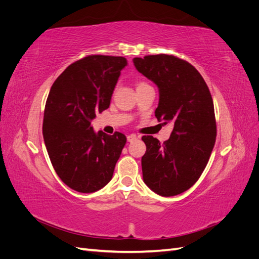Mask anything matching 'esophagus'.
<instances>
[{
  "label": "esophagus",
  "instance_id": "1",
  "mask_svg": "<svg viewBox=\"0 0 259 259\" xmlns=\"http://www.w3.org/2000/svg\"><path fill=\"white\" fill-rule=\"evenodd\" d=\"M136 139H137V136H136V135H134V134H132V135H128V136H127V142H128V143L135 142Z\"/></svg>",
  "mask_w": 259,
  "mask_h": 259
}]
</instances>
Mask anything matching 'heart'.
<instances>
[{
	"label": "heart",
	"mask_w": 259,
	"mask_h": 259,
	"mask_svg": "<svg viewBox=\"0 0 259 259\" xmlns=\"http://www.w3.org/2000/svg\"><path fill=\"white\" fill-rule=\"evenodd\" d=\"M145 85H148V84L146 82H143V81L142 82H138L137 83V88H140V86H145Z\"/></svg>",
	"instance_id": "heart-1"
}]
</instances>
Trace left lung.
Segmentation results:
<instances>
[{"label":"left lung","instance_id":"8db88e82","mask_svg":"<svg viewBox=\"0 0 259 259\" xmlns=\"http://www.w3.org/2000/svg\"><path fill=\"white\" fill-rule=\"evenodd\" d=\"M133 61L158 85L155 117L174 125L163 144L143 136L147 147L142 158L144 182L162 197H173L197 183L208 162L217 133L213 98L200 72L184 59L159 54Z\"/></svg>","mask_w":259,"mask_h":259}]
</instances>
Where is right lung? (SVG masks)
Masks as SVG:
<instances>
[{
	"mask_svg": "<svg viewBox=\"0 0 259 259\" xmlns=\"http://www.w3.org/2000/svg\"><path fill=\"white\" fill-rule=\"evenodd\" d=\"M125 66L127 60L121 56L91 55L67 67L52 85L44 110V143L58 177L77 192H95L110 182L126 144L120 132L96 134L91 126L96 113L110 106Z\"/></svg>",
	"mask_w": 259,
	"mask_h": 259,
	"instance_id": "add662e5",
	"label": "right lung"
}]
</instances>
